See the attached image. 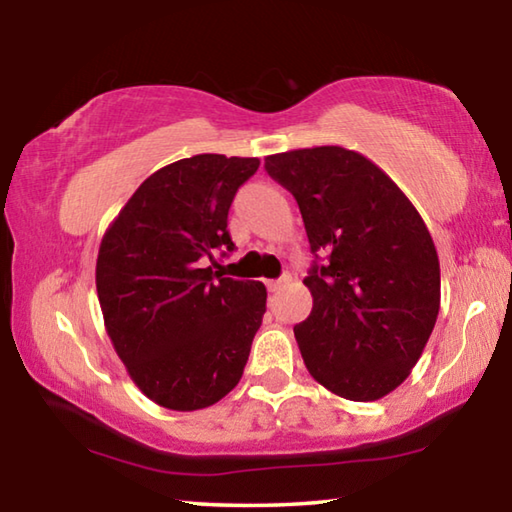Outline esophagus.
I'll use <instances>...</instances> for the list:
<instances>
[{
    "mask_svg": "<svg viewBox=\"0 0 512 512\" xmlns=\"http://www.w3.org/2000/svg\"><path fill=\"white\" fill-rule=\"evenodd\" d=\"M289 282H291V275L287 273V275H282L280 280H268L266 287H268V291H280L282 287H287Z\"/></svg>",
    "mask_w": 512,
    "mask_h": 512,
    "instance_id": "34e87169",
    "label": "esophagus"
}]
</instances>
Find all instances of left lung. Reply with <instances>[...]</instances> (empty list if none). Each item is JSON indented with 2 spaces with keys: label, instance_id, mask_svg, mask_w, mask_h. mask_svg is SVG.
<instances>
[{
  "label": "left lung",
  "instance_id": "8db88e82",
  "mask_svg": "<svg viewBox=\"0 0 512 512\" xmlns=\"http://www.w3.org/2000/svg\"><path fill=\"white\" fill-rule=\"evenodd\" d=\"M296 196L314 253V307L293 327L309 375L352 402H375L411 375L440 309V264L427 225L375 162L343 146L266 155Z\"/></svg>",
  "mask_w": 512,
  "mask_h": 512
}]
</instances>
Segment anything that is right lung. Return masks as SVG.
<instances>
[{"instance_id":"add662e5","label":"right lung","mask_w":512,"mask_h":512,"mask_svg":"<svg viewBox=\"0 0 512 512\" xmlns=\"http://www.w3.org/2000/svg\"><path fill=\"white\" fill-rule=\"evenodd\" d=\"M259 158L201 153L151 173L101 239L103 325L135 386L171 411L207 409L244 375L266 287L212 271L228 210Z\"/></svg>"}]
</instances>
